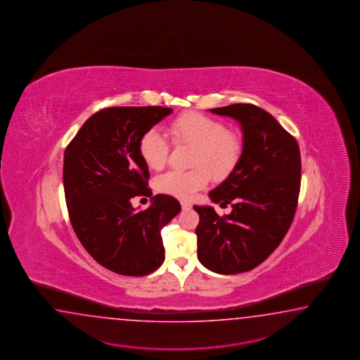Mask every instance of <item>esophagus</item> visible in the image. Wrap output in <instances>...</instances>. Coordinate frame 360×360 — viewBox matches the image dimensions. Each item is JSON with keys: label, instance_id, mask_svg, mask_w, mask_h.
<instances>
[{"label": "esophagus", "instance_id": "esophagus-1", "mask_svg": "<svg viewBox=\"0 0 360 360\" xmlns=\"http://www.w3.org/2000/svg\"><path fill=\"white\" fill-rule=\"evenodd\" d=\"M181 205H182V209L184 210H188V209H191V204L190 202H187V201H181Z\"/></svg>", "mask_w": 360, "mask_h": 360}]
</instances>
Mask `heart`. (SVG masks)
I'll return each instance as SVG.
<instances>
[{"label": "heart", "instance_id": "obj_1", "mask_svg": "<svg viewBox=\"0 0 360 360\" xmlns=\"http://www.w3.org/2000/svg\"><path fill=\"white\" fill-rule=\"evenodd\" d=\"M169 136L176 144L192 146L190 170H169L155 179V188L178 199H191L209 182V174L222 179L238 164L243 151L240 136L222 121L198 112H187L169 122ZM139 155L144 164L160 170L168 160L169 142L158 129L141 136Z\"/></svg>", "mask_w": 360, "mask_h": 360}]
</instances>
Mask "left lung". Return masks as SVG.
Returning a JSON list of instances; mask_svg holds the SVG:
<instances>
[{"label": "left lung", "mask_w": 360, "mask_h": 360, "mask_svg": "<svg viewBox=\"0 0 360 360\" xmlns=\"http://www.w3.org/2000/svg\"><path fill=\"white\" fill-rule=\"evenodd\" d=\"M239 121L243 152L230 176L209 198L231 213L218 216L213 207H198V258L224 275L253 270L284 239L296 213L301 186V155L290 136L269 112L255 104L212 108Z\"/></svg>", "instance_id": "1"}]
</instances>
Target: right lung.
<instances>
[{
    "mask_svg": "<svg viewBox=\"0 0 360 360\" xmlns=\"http://www.w3.org/2000/svg\"><path fill=\"white\" fill-rule=\"evenodd\" d=\"M173 112L110 107L90 116L64 151L63 184L73 230L89 255L111 271L143 276L164 262L161 229L181 212L169 195L152 196L150 172L139 155L147 130ZM152 198L136 212L131 199Z\"/></svg>",
    "mask_w": 360,
    "mask_h": 360,
    "instance_id": "1",
    "label": "right lung"
}]
</instances>
